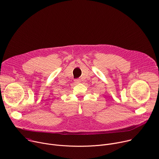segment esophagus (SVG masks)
Listing matches in <instances>:
<instances>
[{
    "instance_id": "34e87169",
    "label": "esophagus",
    "mask_w": 159,
    "mask_h": 159,
    "mask_svg": "<svg viewBox=\"0 0 159 159\" xmlns=\"http://www.w3.org/2000/svg\"><path fill=\"white\" fill-rule=\"evenodd\" d=\"M74 82H75V84H79L80 82V79H75L74 80Z\"/></svg>"
}]
</instances>
